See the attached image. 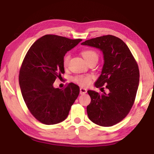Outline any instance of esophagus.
Here are the masks:
<instances>
[{
    "label": "esophagus",
    "instance_id": "34e87169",
    "mask_svg": "<svg viewBox=\"0 0 154 154\" xmlns=\"http://www.w3.org/2000/svg\"><path fill=\"white\" fill-rule=\"evenodd\" d=\"M86 92H87L86 89H85V88H80V94H85Z\"/></svg>",
    "mask_w": 154,
    "mask_h": 154
}]
</instances>
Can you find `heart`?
Returning a JSON list of instances; mask_svg holds the SVG:
<instances>
[{
  "instance_id": "heart-1",
  "label": "heart",
  "mask_w": 154,
  "mask_h": 154,
  "mask_svg": "<svg viewBox=\"0 0 154 154\" xmlns=\"http://www.w3.org/2000/svg\"><path fill=\"white\" fill-rule=\"evenodd\" d=\"M82 54L85 60L88 62V64L94 60L98 61V60L97 52L94 50V49H85V50L82 51ZM71 57V54H67L64 56L63 58V66L64 68H67L69 66ZM92 79V77L91 75H79V76L74 77V82L77 83V84L82 85V86L86 87L91 83Z\"/></svg>"
}]
</instances>
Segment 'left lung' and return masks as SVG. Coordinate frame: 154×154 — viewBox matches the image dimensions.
Segmentation results:
<instances>
[{"label":"left lung","mask_w":154,"mask_h":154,"mask_svg":"<svg viewBox=\"0 0 154 154\" xmlns=\"http://www.w3.org/2000/svg\"><path fill=\"white\" fill-rule=\"evenodd\" d=\"M82 45L103 51L105 62L95 86L104 89L105 85L109 91L108 94L88 91L91 98L88 116L99 126H112L126 118L134 103L139 83L137 62L126 44L113 35L91 38Z\"/></svg>","instance_id":"obj_1"}]
</instances>
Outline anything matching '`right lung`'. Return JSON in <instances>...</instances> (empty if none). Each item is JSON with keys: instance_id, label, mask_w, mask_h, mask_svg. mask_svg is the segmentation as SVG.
<instances>
[{"instance_id": "obj_1", "label": "right lung", "mask_w": 154, "mask_h": 154, "mask_svg": "<svg viewBox=\"0 0 154 154\" xmlns=\"http://www.w3.org/2000/svg\"><path fill=\"white\" fill-rule=\"evenodd\" d=\"M82 39L46 35L34 43L21 66L19 83L28 110L41 123L52 125L67 118L79 94V88L69 83L63 89L53 83L64 73L63 58Z\"/></svg>"}]
</instances>
